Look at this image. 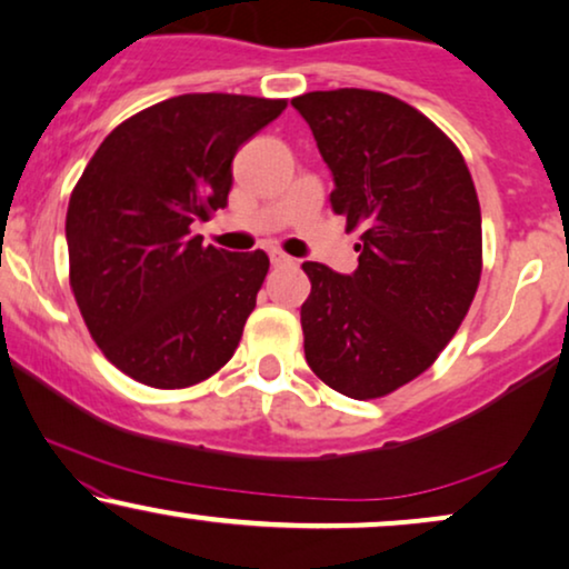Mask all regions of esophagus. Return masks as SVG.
<instances>
[{
	"mask_svg": "<svg viewBox=\"0 0 569 569\" xmlns=\"http://www.w3.org/2000/svg\"><path fill=\"white\" fill-rule=\"evenodd\" d=\"M270 262L278 268V264H293L297 260H293V257H289V254H283V252H270Z\"/></svg>",
	"mask_w": 569,
	"mask_h": 569,
	"instance_id": "1",
	"label": "esophagus"
}]
</instances>
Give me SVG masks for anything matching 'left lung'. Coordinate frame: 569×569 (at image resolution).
Segmentation results:
<instances>
[{"label": "left lung", "mask_w": 569, "mask_h": 569, "mask_svg": "<svg viewBox=\"0 0 569 569\" xmlns=\"http://www.w3.org/2000/svg\"><path fill=\"white\" fill-rule=\"evenodd\" d=\"M332 173L330 206L361 226L359 268L305 262L301 305L312 372L348 398H382L435 359L481 278V208L460 150L377 90H315L291 101Z\"/></svg>", "instance_id": "8db88e82"}]
</instances>
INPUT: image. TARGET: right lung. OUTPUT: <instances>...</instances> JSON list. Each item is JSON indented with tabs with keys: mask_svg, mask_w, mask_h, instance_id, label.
<instances>
[{
	"mask_svg": "<svg viewBox=\"0 0 569 569\" xmlns=\"http://www.w3.org/2000/svg\"><path fill=\"white\" fill-rule=\"evenodd\" d=\"M286 101L187 93L101 142L67 208L70 283L106 359L150 388H189L237 351L270 268L262 249L202 247L189 226L226 208L237 150Z\"/></svg>",
	"mask_w": 569,
	"mask_h": 569,
	"instance_id": "1",
	"label": "right lung"
}]
</instances>
